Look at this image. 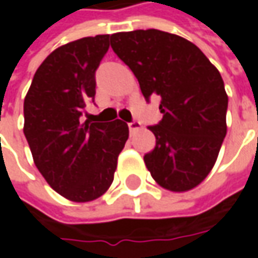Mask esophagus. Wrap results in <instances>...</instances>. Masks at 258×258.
I'll return each instance as SVG.
<instances>
[{"mask_svg":"<svg viewBox=\"0 0 258 258\" xmlns=\"http://www.w3.org/2000/svg\"><path fill=\"white\" fill-rule=\"evenodd\" d=\"M127 126H129V131H131V134H135V132H138V131L141 129V123H139V122H136V120L131 122V123L127 124Z\"/></svg>","mask_w":258,"mask_h":258,"instance_id":"1","label":"esophagus"}]
</instances>
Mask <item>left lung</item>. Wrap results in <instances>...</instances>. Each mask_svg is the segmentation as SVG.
<instances>
[{
	"label": "left lung",
	"instance_id": "1",
	"mask_svg": "<svg viewBox=\"0 0 258 258\" xmlns=\"http://www.w3.org/2000/svg\"><path fill=\"white\" fill-rule=\"evenodd\" d=\"M110 45L145 99H161L162 120L149 126L156 145L144 156L148 171L168 191L192 189L211 172L227 134L220 72L194 43L155 28L112 34Z\"/></svg>",
	"mask_w": 258,
	"mask_h": 258
}]
</instances>
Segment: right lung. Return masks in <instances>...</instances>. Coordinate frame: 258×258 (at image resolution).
I'll list each match as a JSON object with an SVG mask.
<instances>
[{
	"instance_id": "obj_1",
	"label": "right lung",
	"mask_w": 258,
	"mask_h": 258,
	"mask_svg": "<svg viewBox=\"0 0 258 258\" xmlns=\"http://www.w3.org/2000/svg\"><path fill=\"white\" fill-rule=\"evenodd\" d=\"M109 41L103 34L55 48L37 69L24 99V135L35 166L55 192L75 203L93 201L109 189L129 138L119 119H80L94 99V73Z\"/></svg>"
}]
</instances>
